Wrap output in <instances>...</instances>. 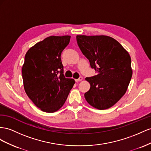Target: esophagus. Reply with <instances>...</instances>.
Returning <instances> with one entry per match:
<instances>
[{"instance_id":"1","label":"esophagus","mask_w":151,"mask_h":151,"mask_svg":"<svg viewBox=\"0 0 151 151\" xmlns=\"http://www.w3.org/2000/svg\"><path fill=\"white\" fill-rule=\"evenodd\" d=\"M82 80H83V77H81V76H80L78 79H76L75 80V81H76V82H78V81H82Z\"/></svg>"}]
</instances>
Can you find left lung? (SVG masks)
I'll list each match as a JSON object with an SVG mask.
<instances>
[{"label": "left lung", "mask_w": 151, "mask_h": 151, "mask_svg": "<svg viewBox=\"0 0 151 151\" xmlns=\"http://www.w3.org/2000/svg\"><path fill=\"white\" fill-rule=\"evenodd\" d=\"M77 44L97 75L86 78L90 88L84 95L97 109L113 106L124 93L132 76L131 58L114 38L106 35H77Z\"/></svg>", "instance_id": "8db88e82"}]
</instances>
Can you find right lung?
Listing matches in <instances>:
<instances>
[{"label": "right lung", "instance_id": "obj_1", "mask_svg": "<svg viewBox=\"0 0 151 151\" xmlns=\"http://www.w3.org/2000/svg\"><path fill=\"white\" fill-rule=\"evenodd\" d=\"M70 38L47 37L29 48L25 55L22 67L24 90L34 104L46 113L61 108L75 83L74 79L64 76L61 59Z\"/></svg>", "mask_w": 151, "mask_h": 151}]
</instances>
